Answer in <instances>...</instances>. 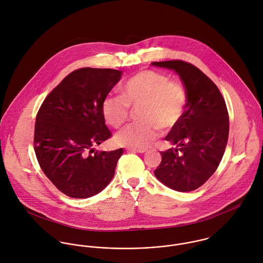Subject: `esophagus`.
<instances>
[{"mask_svg":"<svg viewBox=\"0 0 263 263\" xmlns=\"http://www.w3.org/2000/svg\"><path fill=\"white\" fill-rule=\"evenodd\" d=\"M125 150L127 152H133V153H145L147 152V149H142V148H126Z\"/></svg>","mask_w":263,"mask_h":263,"instance_id":"obj_1","label":"esophagus"}]
</instances>
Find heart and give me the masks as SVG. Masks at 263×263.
I'll return each instance as SVG.
<instances>
[{"label": "heart", "mask_w": 263, "mask_h": 263, "mask_svg": "<svg viewBox=\"0 0 263 263\" xmlns=\"http://www.w3.org/2000/svg\"><path fill=\"white\" fill-rule=\"evenodd\" d=\"M187 94L183 84L154 70H144L126 79L120 95L103 99L101 110L108 124L120 127L129 117L130 107L138 109L141 121L119 130L115 140L123 146L145 148L158 139L161 128L178 126L186 110Z\"/></svg>", "instance_id": "b5f03b06"}]
</instances>
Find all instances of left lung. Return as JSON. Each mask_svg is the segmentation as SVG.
<instances>
[{"label":"left lung","instance_id":"left-lung-1","mask_svg":"<svg viewBox=\"0 0 263 263\" xmlns=\"http://www.w3.org/2000/svg\"><path fill=\"white\" fill-rule=\"evenodd\" d=\"M152 65L174 70L187 94L183 119L165 138L177 148L161 152L154 173L168 187L191 191L210 179L224 156L229 137L225 99L217 85L190 63L172 60Z\"/></svg>","mask_w":263,"mask_h":263}]
</instances>
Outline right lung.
I'll return each instance as SVG.
<instances>
[{"label": "right lung", "instance_id": "1", "mask_svg": "<svg viewBox=\"0 0 263 263\" xmlns=\"http://www.w3.org/2000/svg\"><path fill=\"white\" fill-rule=\"evenodd\" d=\"M121 72L82 68L67 76L44 99L35 121L34 151L39 166L64 194L86 198L111 181L123 150L95 154L111 138L101 105Z\"/></svg>", "mask_w": 263, "mask_h": 263}]
</instances>
